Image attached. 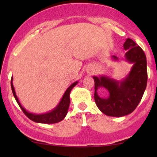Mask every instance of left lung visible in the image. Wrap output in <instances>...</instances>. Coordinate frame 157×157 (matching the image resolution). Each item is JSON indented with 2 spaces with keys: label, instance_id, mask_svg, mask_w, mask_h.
Here are the masks:
<instances>
[{
  "label": "left lung",
  "instance_id": "8db88e82",
  "mask_svg": "<svg viewBox=\"0 0 157 157\" xmlns=\"http://www.w3.org/2000/svg\"><path fill=\"white\" fill-rule=\"evenodd\" d=\"M126 61L133 63L127 76L121 81L106 76H93L95 82L94 99L96 106L104 114L109 117H121L132 113L141 101L147 87V59L144 51L131 38L124 44ZM118 61L116 56H111ZM105 87L109 91L107 98L98 96L97 90Z\"/></svg>",
  "mask_w": 157,
  "mask_h": 157
}]
</instances>
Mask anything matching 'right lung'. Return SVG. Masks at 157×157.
Wrapping results in <instances>:
<instances>
[{"label":"right lung","mask_w":157,"mask_h":157,"mask_svg":"<svg viewBox=\"0 0 157 157\" xmlns=\"http://www.w3.org/2000/svg\"><path fill=\"white\" fill-rule=\"evenodd\" d=\"M78 83V81H76L74 83H72L69 87L66 89V91L64 93L63 97L60 101L59 104L55 107L54 109L52 110L48 111L47 113H40V114H36V113H30L29 111H27L22 106V105L21 104V103L19 102L18 98L17 97L16 91H15L13 84V77L11 78V89L13 94L15 98H16L17 103L19 105V106L21 107V109H22L23 112L26 115V117L32 120L33 121H35L36 123H40V124H55L58 123V122L61 121L63 120L64 118L66 117V114H67L68 107H69L70 104V93L73 88Z\"/></svg>","instance_id":"right-lung-1"}]
</instances>
